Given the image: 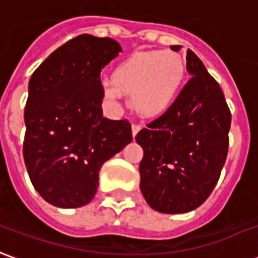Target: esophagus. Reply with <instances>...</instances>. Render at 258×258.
<instances>
[{
    "instance_id": "esophagus-1",
    "label": "esophagus",
    "mask_w": 258,
    "mask_h": 258,
    "mask_svg": "<svg viewBox=\"0 0 258 258\" xmlns=\"http://www.w3.org/2000/svg\"><path fill=\"white\" fill-rule=\"evenodd\" d=\"M140 129H142V126L138 125V123H133V125H132V135H133V138H135V136L138 135Z\"/></svg>"
}]
</instances>
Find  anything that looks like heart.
<instances>
[{
  "label": "heart",
  "instance_id": "heart-1",
  "mask_svg": "<svg viewBox=\"0 0 258 258\" xmlns=\"http://www.w3.org/2000/svg\"><path fill=\"white\" fill-rule=\"evenodd\" d=\"M184 75V62L176 52H135L114 68L112 83L104 85V96L118 100L122 93L131 94L133 108L139 114L158 116L176 100L183 86Z\"/></svg>",
  "mask_w": 258,
  "mask_h": 258
}]
</instances>
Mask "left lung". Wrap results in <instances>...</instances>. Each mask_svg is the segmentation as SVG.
<instances>
[{
  "label": "left lung",
  "mask_w": 258,
  "mask_h": 258,
  "mask_svg": "<svg viewBox=\"0 0 258 258\" xmlns=\"http://www.w3.org/2000/svg\"><path fill=\"white\" fill-rule=\"evenodd\" d=\"M186 69L190 79L172 105L136 135L144 151L140 190L164 214L189 213L207 200L229 147L231 111L220 85L191 50Z\"/></svg>",
  "instance_id": "1"
}]
</instances>
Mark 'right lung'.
<instances>
[{"mask_svg": "<svg viewBox=\"0 0 258 258\" xmlns=\"http://www.w3.org/2000/svg\"><path fill=\"white\" fill-rule=\"evenodd\" d=\"M120 51L112 38L80 34L30 78L23 158L34 189L55 207L90 203L104 162L132 142L131 122L104 118L101 108L100 74Z\"/></svg>", "mask_w": 258, "mask_h": 258, "instance_id": "obj_1", "label": "right lung"}]
</instances>
